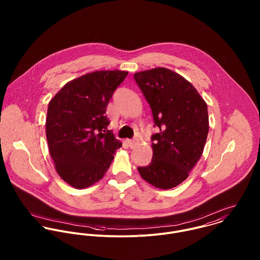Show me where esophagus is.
<instances>
[{
    "instance_id": "34e87169",
    "label": "esophagus",
    "mask_w": 260,
    "mask_h": 260,
    "mask_svg": "<svg viewBox=\"0 0 260 260\" xmlns=\"http://www.w3.org/2000/svg\"><path fill=\"white\" fill-rule=\"evenodd\" d=\"M126 143L128 144V146H129L130 148H134V147L138 144V141H137L136 139H134V140H127Z\"/></svg>"
}]
</instances>
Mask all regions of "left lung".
I'll return each mask as SVG.
<instances>
[{
	"instance_id": "left-lung-1",
	"label": "left lung",
	"mask_w": 260,
	"mask_h": 260,
	"mask_svg": "<svg viewBox=\"0 0 260 260\" xmlns=\"http://www.w3.org/2000/svg\"><path fill=\"white\" fill-rule=\"evenodd\" d=\"M151 107L154 127L153 156L138 167L141 177L160 189L182 183L200 159L209 131L207 104L184 77L158 67L134 74Z\"/></svg>"
}]
</instances>
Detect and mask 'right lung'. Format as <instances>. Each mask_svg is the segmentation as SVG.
<instances>
[{
  "instance_id": "add662e5",
  "label": "right lung",
  "mask_w": 260,
  "mask_h": 260,
  "mask_svg": "<svg viewBox=\"0 0 260 260\" xmlns=\"http://www.w3.org/2000/svg\"><path fill=\"white\" fill-rule=\"evenodd\" d=\"M127 71H96L68 82L50 101L46 137L59 176L76 189L103 178L122 143L105 115Z\"/></svg>"
}]
</instances>
